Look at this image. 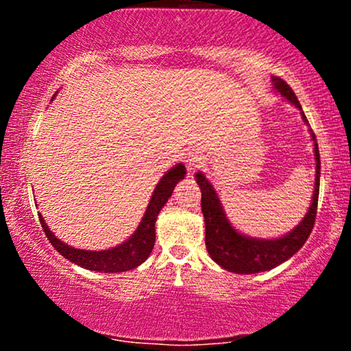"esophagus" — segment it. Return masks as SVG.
<instances>
[{"label": "esophagus", "mask_w": 351, "mask_h": 351, "mask_svg": "<svg viewBox=\"0 0 351 351\" xmlns=\"http://www.w3.org/2000/svg\"><path fill=\"white\" fill-rule=\"evenodd\" d=\"M201 163V156L198 153H188L186 156V165H188V171H193L195 168H198Z\"/></svg>", "instance_id": "esophagus-1"}]
</instances>
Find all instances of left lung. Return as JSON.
<instances>
[{"label":"left lung","mask_w":351,"mask_h":351,"mask_svg":"<svg viewBox=\"0 0 351 351\" xmlns=\"http://www.w3.org/2000/svg\"><path fill=\"white\" fill-rule=\"evenodd\" d=\"M274 90L280 94L287 102L295 106L300 110L302 120L308 125L307 117L302 112V107L297 100L295 94L289 84L279 77H272ZM310 136L313 142V155H315V189L312 195V203H310L308 211L305 213L304 219L297 224L292 231L280 237H252L245 236L232 226L231 221L228 219L224 213L223 204L215 186L211 184L203 173L198 171L195 175L196 183L201 188V211L204 216V226H206V249L209 257L217 265L226 269L229 272L236 274H257L264 271H271L285 261H289L295 254L305 241L308 239L310 232L313 229L317 216V203H318V189H320V153H318V145L315 134L312 130Z\"/></svg>","instance_id":"obj_1"}]
</instances>
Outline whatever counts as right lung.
Wrapping results in <instances>:
<instances>
[{"label":"right lung","instance_id":"add662e5","mask_svg":"<svg viewBox=\"0 0 351 351\" xmlns=\"http://www.w3.org/2000/svg\"><path fill=\"white\" fill-rule=\"evenodd\" d=\"M186 175V168L183 163L175 165L160 178L158 184L153 189V195L148 203L145 215L140 221L136 231L123 241L122 244L115 247L104 249V251H86V249H75L72 245L62 243L54 236L49 226L46 224L44 217L39 215L41 226L46 232L49 243L54 245V249L60 256L66 257L72 264L80 265V267L88 269L95 272H125L138 267L148 259L152 254L153 245H155V223L158 213L167 204L168 198L171 196L178 181H181Z\"/></svg>","mask_w":351,"mask_h":351}]
</instances>
